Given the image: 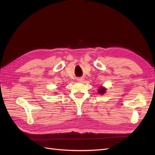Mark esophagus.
Masks as SVG:
<instances>
[{"label":"esophagus","instance_id":"esophagus-1","mask_svg":"<svg viewBox=\"0 0 155 155\" xmlns=\"http://www.w3.org/2000/svg\"><path fill=\"white\" fill-rule=\"evenodd\" d=\"M77 80H78V82H80V83H81V82H82V81H83V79L81 78H78V79H77Z\"/></svg>","mask_w":155,"mask_h":155}]
</instances>
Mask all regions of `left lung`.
Listing matches in <instances>:
<instances>
[{"instance_id": "obj_1", "label": "left lung", "mask_w": 155, "mask_h": 155, "mask_svg": "<svg viewBox=\"0 0 155 155\" xmlns=\"http://www.w3.org/2000/svg\"><path fill=\"white\" fill-rule=\"evenodd\" d=\"M97 92H98V93L100 94H105L106 92V88L103 87H100Z\"/></svg>"}]
</instances>
